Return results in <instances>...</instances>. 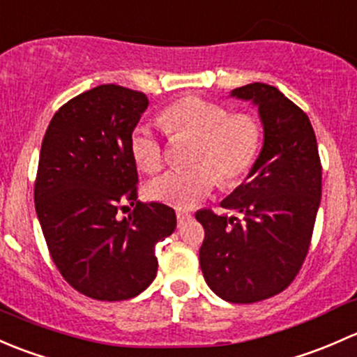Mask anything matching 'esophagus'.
<instances>
[{
    "label": "esophagus",
    "instance_id": "34e87169",
    "mask_svg": "<svg viewBox=\"0 0 357 357\" xmlns=\"http://www.w3.org/2000/svg\"><path fill=\"white\" fill-rule=\"evenodd\" d=\"M189 218H192V215L187 211H183V209H177V220H178V225H183V223L187 222Z\"/></svg>",
    "mask_w": 357,
    "mask_h": 357
}]
</instances>
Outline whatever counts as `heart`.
Wrapping results in <instances>:
<instances>
[{
	"mask_svg": "<svg viewBox=\"0 0 357 357\" xmlns=\"http://www.w3.org/2000/svg\"><path fill=\"white\" fill-rule=\"evenodd\" d=\"M160 122L172 134L196 137L185 168H172L153 178L148 196L180 208L196 206L216 185H229L245 177L261 148V125L249 113H230L227 106L197 96H187L165 108ZM130 154L144 172L163 163V148L153 127L139 123L130 134Z\"/></svg>",
	"mask_w": 357,
	"mask_h": 357,
	"instance_id": "obj_1",
	"label": "heart"
}]
</instances>
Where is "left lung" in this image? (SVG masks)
Returning a JSON list of instances; mask_svg holds the SVG:
<instances>
[{"instance_id":"obj_1","label":"left lung","mask_w":357,"mask_h":357,"mask_svg":"<svg viewBox=\"0 0 357 357\" xmlns=\"http://www.w3.org/2000/svg\"><path fill=\"white\" fill-rule=\"evenodd\" d=\"M230 96L251 101L263 123V148L248 178L222 208L201 209L199 264L206 284L229 303H258L287 289L310 249L321 199V163L306 113L268 84Z\"/></svg>"}]
</instances>
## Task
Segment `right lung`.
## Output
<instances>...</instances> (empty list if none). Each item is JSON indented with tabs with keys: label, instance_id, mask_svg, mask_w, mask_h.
Segmentation results:
<instances>
[{
	"label": "right lung",
	"instance_id": "right-lung-1",
	"mask_svg": "<svg viewBox=\"0 0 357 357\" xmlns=\"http://www.w3.org/2000/svg\"><path fill=\"white\" fill-rule=\"evenodd\" d=\"M148 105L144 93L102 84L61 106L43 139L34 201L47 249L65 280L98 301L148 289L156 244L177 227L170 206L137 201L130 134Z\"/></svg>",
	"mask_w": 357,
	"mask_h": 357
}]
</instances>
